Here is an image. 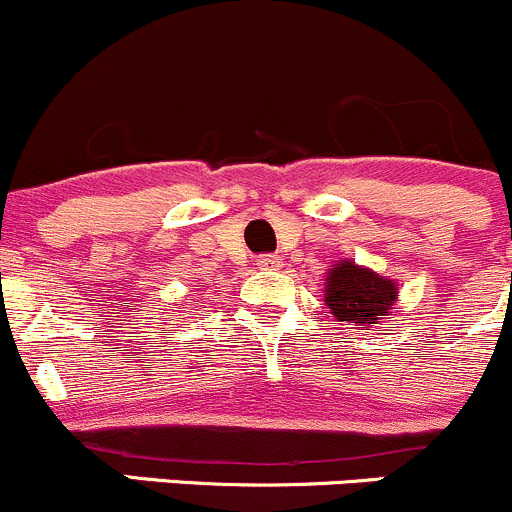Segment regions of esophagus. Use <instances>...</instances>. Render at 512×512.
Here are the masks:
<instances>
[{
    "instance_id": "34e87169",
    "label": "esophagus",
    "mask_w": 512,
    "mask_h": 512,
    "mask_svg": "<svg viewBox=\"0 0 512 512\" xmlns=\"http://www.w3.org/2000/svg\"><path fill=\"white\" fill-rule=\"evenodd\" d=\"M257 267H260V270H277V267H280V257H277V255H260V260H257Z\"/></svg>"
}]
</instances>
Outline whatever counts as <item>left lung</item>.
<instances>
[{
	"label": "left lung",
	"mask_w": 512,
	"mask_h": 512,
	"mask_svg": "<svg viewBox=\"0 0 512 512\" xmlns=\"http://www.w3.org/2000/svg\"><path fill=\"white\" fill-rule=\"evenodd\" d=\"M399 297L394 280L376 275L369 267L342 260L327 272L324 282V304L332 309L337 322H349L354 327H374L386 319Z\"/></svg>",
	"instance_id": "8db88e82"
}]
</instances>
